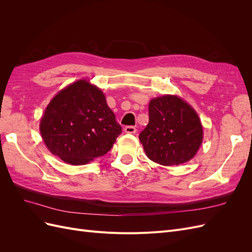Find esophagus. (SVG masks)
<instances>
[{
	"label": "esophagus",
	"mask_w": 252,
	"mask_h": 252,
	"mask_svg": "<svg viewBox=\"0 0 252 252\" xmlns=\"http://www.w3.org/2000/svg\"><path fill=\"white\" fill-rule=\"evenodd\" d=\"M124 130L126 133H135L136 132V128L134 126H126L124 128Z\"/></svg>",
	"instance_id": "1"
}]
</instances>
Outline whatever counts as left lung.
Here are the masks:
<instances>
[{
    "instance_id": "obj_1",
    "label": "left lung",
    "mask_w": 252,
    "mask_h": 252,
    "mask_svg": "<svg viewBox=\"0 0 252 252\" xmlns=\"http://www.w3.org/2000/svg\"><path fill=\"white\" fill-rule=\"evenodd\" d=\"M149 123L139 138L146 156L164 166L191 159L203 140L201 121L179 96L164 95L149 103Z\"/></svg>"
}]
</instances>
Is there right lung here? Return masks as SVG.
<instances>
[{
  "mask_svg": "<svg viewBox=\"0 0 252 252\" xmlns=\"http://www.w3.org/2000/svg\"><path fill=\"white\" fill-rule=\"evenodd\" d=\"M40 131L51 154L68 164L83 165L107 154L122 127L102 91L80 80L52 98Z\"/></svg>",
  "mask_w": 252,
  "mask_h": 252,
  "instance_id": "obj_1",
  "label": "right lung"
}]
</instances>
